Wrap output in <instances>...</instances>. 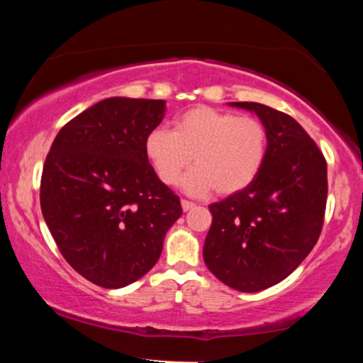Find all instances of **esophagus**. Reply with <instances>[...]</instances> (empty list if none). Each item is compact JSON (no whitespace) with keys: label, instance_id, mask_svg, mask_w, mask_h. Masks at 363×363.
Wrapping results in <instances>:
<instances>
[{"label":"esophagus","instance_id":"esophagus-1","mask_svg":"<svg viewBox=\"0 0 363 363\" xmlns=\"http://www.w3.org/2000/svg\"><path fill=\"white\" fill-rule=\"evenodd\" d=\"M181 206H182V210H184V211H189V210H193V208H194V203L187 201V199H182Z\"/></svg>","mask_w":363,"mask_h":363}]
</instances>
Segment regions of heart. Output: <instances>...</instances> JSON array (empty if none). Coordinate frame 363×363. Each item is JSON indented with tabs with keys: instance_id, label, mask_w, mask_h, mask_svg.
Instances as JSON below:
<instances>
[{
	"instance_id": "1",
	"label": "heart",
	"mask_w": 363,
	"mask_h": 363,
	"mask_svg": "<svg viewBox=\"0 0 363 363\" xmlns=\"http://www.w3.org/2000/svg\"><path fill=\"white\" fill-rule=\"evenodd\" d=\"M268 152L264 124L252 116L198 106L174 119V129L155 128L145 153L164 184L174 186L191 160L196 167L182 181L187 194H235L257 177Z\"/></svg>"
}]
</instances>
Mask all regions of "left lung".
<instances>
[{"label":"left lung","instance_id":"1","mask_svg":"<svg viewBox=\"0 0 363 363\" xmlns=\"http://www.w3.org/2000/svg\"><path fill=\"white\" fill-rule=\"evenodd\" d=\"M254 112L268 133V152L245 189L210 205L208 269L239 291H261L285 280L320 235L328 165L318 145L289 114L257 102H230Z\"/></svg>","mask_w":363,"mask_h":363}]
</instances>
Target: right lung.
<instances>
[{"instance_id": "obj_1", "label": "right lung", "mask_w": 363, "mask_h": 363, "mask_svg": "<svg viewBox=\"0 0 363 363\" xmlns=\"http://www.w3.org/2000/svg\"><path fill=\"white\" fill-rule=\"evenodd\" d=\"M164 116L165 101L106 99L65 124L45 158V223L74 272L104 289L147 274L182 215L145 153Z\"/></svg>"}]
</instances>
